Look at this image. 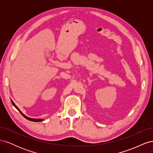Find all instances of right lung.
I'll return each mask as SVG.
<instances>
[{
    "label": "right lung",
    "mask_w": 153,
    "mask_h": 153,
    "mask_svg": "<svg viewBox=\"0 0 153 153\" xmlns=\"http://www.w3.org/2000/svg\"><path fill=\"white\" fill-rule=\"evenodd\" d=\"M11 103H12V104L13 105V106H15V107L18 110V111H19V112L22 114V115H23V116H24L25 119H28V120H29V121H33V122H41V121H43V119H33V118H30V117H27V116H26V115H25L24 114H23L22 112H21V111L20 110V109L19 108H18V107H17V106H16V105L15 104V103H14V102H13V101H12V100H11Z\"/></svg>",
    "instance_id": "obj_1"
}]
</instances>
